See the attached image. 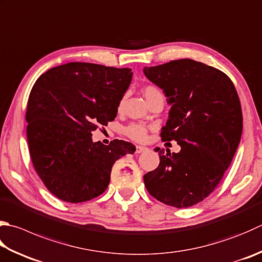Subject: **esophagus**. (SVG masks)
Returning <instances> with one entry per match:
<instances>
[{
	"instance_id": "obj_1",
	"label": "esophagus",
	"mask_w": 262,
	"mask_h": 262,
	"mask_svg": "<svg viewBox=\"0 0 262 262\" xmlns=\"http://www.w3.org/2000/svg\"><path fill=\"white\" fill-rule=\"evenodd\" d=\"M148 149L147 147H144V146H137L136 148V154H140V152H144Z\"/></svg>"
}]
</instances>
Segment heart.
I'll return each mask as SVG.
<instances>
[{
	"mask_svg": "<svg viewBox=\"0 0 262 262\" xmlns=\"http://www.w3.org/2000/svg\"><path fill=\"white\" fill-rule=\"evenodd\" d=\"M159 92L160 91L157 90L156 88L150 86V85H148L144 89V95L147 100L149 99L152 95H155V93H159ZM121 105H122V101L120 103V106ZM125 133L127 137H130L133 140L144 141L147 137V129L142 124H131L125 129Z\"/></svg>",
	"mask_w": 262,
	"mask_h": 262,
	"instance_id": "heart-1",
	"label": "heart"
}]
</instances>
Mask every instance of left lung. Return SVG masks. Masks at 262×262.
Here are the masks:
<instances>
[{
  "label": "left lung",
  "mask_w": 262,
  "mask_h": 262,
  "mask_svg": "<svg viewBox=\"0 0 262 262\" xmlns=\"http://www.w3.org/2000/svg\"><path fill=\"white\" fill-rule=\"evenodd\" d=\"M144 74L171 106L163 140L181 147L172 154L155 148L160 165L144 176L145 186L162 203L188 208L214 190L237 149L243 130L238 95L225 73L191 59L145 67Z\"/></svg>",
  "instance_id": "left-lung-1"
}]
</instances>
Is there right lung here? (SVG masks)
<instances>
[{
  "label": "right lung",
  "mask_w": 262,
  "mask_h": 262,
  "mask_svg": "<svg viewBox=\"0 0 262 262\" xmlns=\"http://www.w3.org/2000/svg\"><path fill=\"white\" fill-rule=\"evenodd\" d=\"M132 75L130 68L68 62L37 78L27 102L29 154L58 199L81 203L101 195L114 163L136 151L131 142L92 140L98 125L116 117Z\"/></svg>",
  "instance_id": "add662e5"
}]
</instances>
